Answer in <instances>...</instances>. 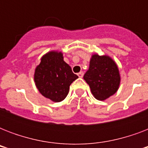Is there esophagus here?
Segmentation results:
<instances>
[{
	"label": "esophagus",
	"mask_w": 148,
	"mask_h": 148,
	"mask_svg": "<svg viewBox=\"0 0 148 148\" xmlns=\"http://www.w3.org/2000/svg\"><path fill=\"white\" fill-rule=\"evenodd\" d=\"M77 75H78V77H83V76H84V72L83 71H81V72H79L78 74H77Z\"/></svg>",
	"instance_id": "obj_1"
}]
</instances>
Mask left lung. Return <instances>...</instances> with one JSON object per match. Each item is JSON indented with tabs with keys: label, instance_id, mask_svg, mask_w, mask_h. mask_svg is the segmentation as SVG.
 <instances>
[{
	"label": "left lung",
	"instance_id": "left-lung-1",
	"mask_svg": "<svg viewBox=\"0 0 148 148\" xmlns=\"http://www.w3.org/2000/svg\"><path fill=\"white\" fill-rule=\"evenodd\" d=\"M84 79L90 86L94 97L104 101L117 92L121 83L119 69L117 64L108 55L91 56L89 69Z\"/></svg>",
	"mask_w": 148,
	"mask_h": 148
}]
</instances>
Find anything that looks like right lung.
I'll use <instances>...</instances> for the list:
<instances>
[{
    "mask_svg": "<svg viewBox=\"0 0 148 148\" xmlns=\"http://www.w3.org/2000/svg\"><path fill=\"white\" fill-rule=\"evenodd\" d=\"M78 77L64 60L62 52H47L36 67L34 79L39 92L53 102L62 101L68 95L70 85Z\"/></svg>",
    "mask_w": 148,
    "mask_h": 148,
    "instance_id": "1",
    "label": "right lung"
}]
</instances>
